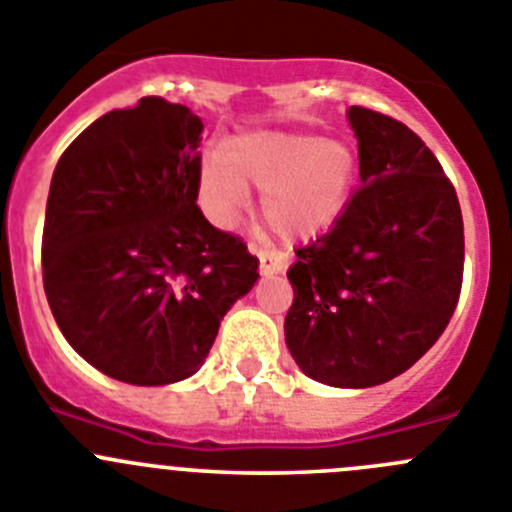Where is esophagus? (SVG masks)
Wrapping results in <instances>:
<instances>
[{"label":"esophagus","instance_id":"1","mask_svg":"<svg viewBox=\"0 0 512 512\" xmlns=\"http://www.w3.org/2000/svg\"><path fill=\"white\" fill-rule=\"evenodd\" d=\"M252 252H257V260H260V272L262 275H272V272H283L288 267V260H285L280 252L265 250V247H252Z\"/></svg>","mask_w":512,"mask_h":512}]
</instances>
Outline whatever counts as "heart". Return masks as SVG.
Wrapping results in <instances>:
<instances>
[{
	"mask_svg": "<svg viewBox=\"0 0 512 512\" xmlns=\"http://www.w3.org/2000/svg\"><path fill=\"white\" fill-rule=\"evenodd\" d=\"M356 179V156L333 138L300 133H257L214 151L204 161L199 186L209 217L232 224L250 189H262L260 214L288 240L310 237L341 212Z\"/></svg>",
	"mask_w": 512,
	"mask_h": 512,
	"instance_id": "1",
	"label": "heart"
}]
</instances>
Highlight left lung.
<instances>
[{
    "instance_id": "8db88e82",
    "label": "left lung",
    "mask_w": 512,
    "mask_h": 512,
    "mask_svg": "<svg viewBox=\"0 0 512 512\" xmlns=\"http://www.w3.org/2000/svg\"><path fill=\"white\" fill-rule=\"evenodd\" d=\"M361 186L326 234L295 250L285 343L305 376L384 384L437 343L457 308L465 229L452 181L396 118L351 105Z\"/></svg>"
}]
</instances>
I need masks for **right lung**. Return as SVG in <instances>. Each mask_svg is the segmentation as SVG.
<instances>
[{
    "label": "right lung",
    "instance_id": "obj_1",
    "mask_svg": "<svg viewBox=\"0 0 512 512\" xmlns=\"http://www.w3.org/2000/svg\"><path fill=\"white\" fill-rule=\"evenodd\" d=\"M199 116L159 95L90 123L60 156L42 283L62 336L111 379L197 374L224 313L260 278L247 242L197 207Z\"/></svg>",
    "mask_w": 512,
    "mask_h": 512
}]
</instances>
